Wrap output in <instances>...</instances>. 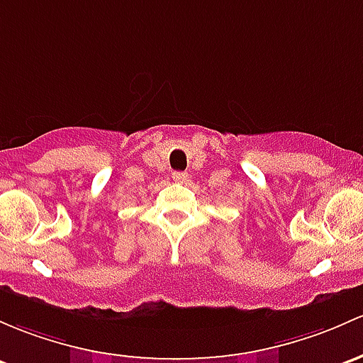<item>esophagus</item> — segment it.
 <instances>
[{"instance_id": "1", "label": "esophagus", "mask_w": 363, "mask_h": 363, "mask_svg": "<svg viewBox=\"0 0 363 363\" xmlns=\"http://www.w3.org/2000/svg\"><path fill=\"white\" fill-rule=\"evenodd\" d=\"M172 179H174L175 182H179V184H184V182H188L189 175L186 174V172H174V174H172Z\"/></svg>"}]
</instances>
